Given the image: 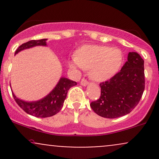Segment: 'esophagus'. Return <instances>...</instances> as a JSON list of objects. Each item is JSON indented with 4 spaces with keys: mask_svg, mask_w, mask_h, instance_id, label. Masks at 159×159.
<instances>
[{
    "mask_svg": "<svg viewBox=\"0 0 159 159\" xmlns=\"http://www.w3.org/2000/svg\"><path fill=\"white\" fill-rule=\"evenodd\" d=\"M88 84V81H87V79H85V78H83V79L81 81V84L83 85V86H86Z\"/></svg>",
    "mask_w": 159,
    "mask_h": 159,
    "instance_id": "1",
    "label": "esophagus"
}]
</instances>
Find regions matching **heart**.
Returning a JSON list of instances; mask_svg holds the SVG:
<instances>
[{
    "instance_id": "heart-1",
    "label": "heart",
    "mask_w": 159,
    "mask_h": 159,
    "mask_svg": "<svg viewBox=\"0 0 159 159\" xmlns=\"http://www.w3.org/2000/svg\"><path fill=\"white\" fill-rule=\"evenodd\" d=\"M123 62V54L119 49L105 45H84L76 53L70 62L71 68L90 69L91 78L105 81L119 70Z\"/></svg>"
}]
</instances>
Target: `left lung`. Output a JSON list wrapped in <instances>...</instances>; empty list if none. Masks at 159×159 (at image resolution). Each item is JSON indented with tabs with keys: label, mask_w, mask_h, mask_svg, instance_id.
<instances>
[{
	"label": "left lung",
	"mask_w": 159,
	"mask_h": 159,
	"mask_svg": "<svg viewBox=\"0 0 159 159\" xmlns=\"http://www.w3.org/2000/svg\"><path fill=\"white\" fill-rule=\"evenodd\" d=\"M99 86V98L90 103L96 114L110 119L129 114L139 103L145 88L143 60L137 52H129L121 70Z\"/></svg>",
	"instance_id": "obj_1"
}]
</instances>
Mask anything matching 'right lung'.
Wrapping results in <instances>:
<instances>
[{"mask_svg": "<svg viewBox=\"0 0 159 159\" xmlns=\"http://www.w3.org/2000/svg\"><path fill=\"white\" fill-rule=\"evenodd\" d=\"M36 45H46V39L30 40L23 43L16 49L15 54L24 49L31 48ZM77 84V82L71 81L66 78H61L55 88L46 97L37 102H27L18 98L12 93L14 99L19 106L27 114L36 116V117H49L57 114L61 110L63 102L67 96L69 89Z\"/></svg>", "mask_w": 159, "mask_h": 159, "instance_id": "obj_1", "label": "right lung"}]
</instances>
